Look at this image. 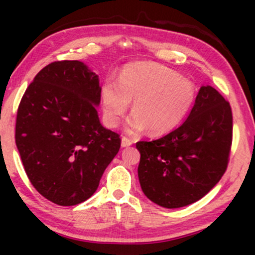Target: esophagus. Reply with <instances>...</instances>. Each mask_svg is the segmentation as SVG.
<instances>
[{
    "label": "esophagus",
    "instance_id": "obj_1",
    "mask_svg": "<svg viewBox=\"0 0 255 255\" xmlns=\"http://www.w3.org/2000/svg\"><path fill=\"white\" fill-rule=\"evenodd\" d=\"M132 143H133L132 140H130L129 138H127V137H122V140H121V145H122L123 148L132 145Z\"/></svg>",
    "mask_w": 255,
    "mask_h": 255
}]
</instances>
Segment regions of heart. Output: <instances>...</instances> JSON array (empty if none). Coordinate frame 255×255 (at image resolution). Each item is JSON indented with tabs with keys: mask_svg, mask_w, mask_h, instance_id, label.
<instances>
[{
	"mask_svg": "<svg viewBox=\"0 0 255 255\" xmlns=\"http://www.w3.org/2000/svg\"><path fill=\"white\" fill-rule=\"evenodd\" d=\"M196 87L189 79L164 65L135 63L125 66L117 81L101 86L104 117L110 127L122 120L133 100V115L126 125L130 134L149 128L151 134H165L176 128L192 109Z\"/></svg>",
	"mask_w": 255,
	"mask_h": 255,
	"instance_id": "1",
	"label": "heart"
}]
</instances>
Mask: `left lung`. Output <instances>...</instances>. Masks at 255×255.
<instances>
[{
	"label": "left lung",
	"mask_w": 255,
	"mask_h": 255,
	"mask_svg": "<svg viewBox=\"0 0 255 255\" xmlns=\"http://www.w3.org/2000/svg\"><path fill=\"white\" fill-rule=\"evenodd\" d=\"M233 118L230 102L202 86L187 120L169 134L135 144L144 195L166 208L191 205L221 180L230 160Z\"/></svg>",
	"instance_id": "left-lung-1"
}]
</instances>
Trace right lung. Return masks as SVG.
Wrapping results in <instances>:
<instances>
[{"mask_svg":"<svg viewBox=\"0 0 255 255\" xmlns=\"http://www.w3.org/2000/svg\"><path fill=\"white\" fill-rule=\"evenodd\" d=\"M99 76L79 60L54 61L18 106L16 145L38 192L60 206L86 201L118 153L120 134L100 123Z\"/></svg>","mask_w":255,"mask_h":255,"instance_id":"add662e5","label":"right lung"}]
</instances>
